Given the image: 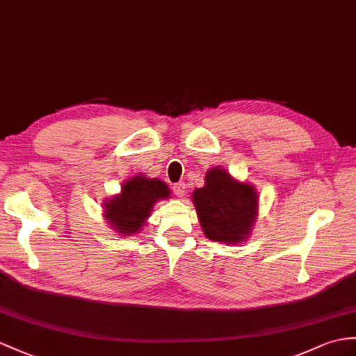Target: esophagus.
Masks as SVG:
<instances>
[{"mask_svg": "<svg viewBox=\"0 0 356 356\" xmlns=\"http://www.w3.org/2000/svg\"><path fill=\"white\" fill-rule=\"evenodd\" d=\"M173 193H175L178 197H183L187 193V187L184 183H175L172 186Z\"/></svg>", "mask_w": 356, "mask_h": 356, "instance_id": "obj_1", "label": "esophagus"}]
</instances>
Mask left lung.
<instances>
[{
  "label": "left lung",
  "mask_w": 356,
  "mask_h": 356,
  "mask_svg": "<svg viewBox=\"0 0 356 356\" xmlns=\"http://www.w3.org/2000/svg\"><path fill=\"white\" fill-rule=\"evenodd\" d=\"M193 202L210 240L238 243L250 234L258 204L255 188L234 181L223 169L207 172L205 186L195 190Z\"/></svg>",
  "instance_id": "1"
}]
</instances>
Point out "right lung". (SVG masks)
Returning a JSON list of instances; mask_svg holds the SVG:
<instances>
[{
    "mask_svg": "<svg viewBox=\"0 0 356 356\" xmlns=\"http://www.w3.org/2000/svg\"><path fill=\"white\" fill-rule=\"evenodd\" d=\"M163 197H169V188L163 181L133 177L122 184V193L106 202V218L111 228L124 236H133L149 218L152 205Z\"/></svg>",
    "mask_w": 356,
    "mask_h": 356,
    "instance_id": "1",
    "label": "right lung"
}]
</instances>
